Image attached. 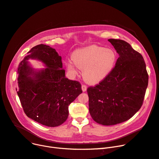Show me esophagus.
<instances>
[{
  "instance_id": "esophagus-1",
  "label": "esophagus",
  "mask_w": 159,
  "mask_h": 159,
  "mask_svg": "<svg viewBox=\"0 0 159 159\" xmlns=\"http://www.w3.org/2000/svg\"><path fill=\"white\" fill-rule=\"evenodd\" d=\"M87 86L86 85H81V89H82V90H83V92H85L86 90H87Z\"/></svg>"
}]
</instances>
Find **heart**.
Segmentation results:
<instances>
[{
    "label": "heart",
    "instance_id": "heart-1",
    "mask_svg": "<svg viewBox=\"0 0 159 159\" xmlns=\"http://www.w3.org/2000/svg\"><path fill=\"white\" fill-rule=\"evenodd\" d=\"M72 60L66 63L67 70L72 75H76L78 69L83 70V77L90 84L103 81L114 69L116 55L109 48L91 45L75 50Z\"/></svg>",
    "mask_w": 159,
    "mask_h": 159
}]
</instances>
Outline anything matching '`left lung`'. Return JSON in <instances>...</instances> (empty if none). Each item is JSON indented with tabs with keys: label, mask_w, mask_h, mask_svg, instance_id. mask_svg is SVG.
Here are the masks:
<instances>
[{
	"label": "left lung",
	"mask_w": 159,
	"mask_h": 159,
	"mask_svg": "<svg viewBox=\"0 0 159 159\" xmlns=\"http://www.w3.org/2000/svg\"><path fill=\"white\" fill-rule=\"evenodd\" d=\"M108 41L119 55L111 72L95 87H90V115L98 124L112 125L130 119L142 107L148 85L142 56L125 41Z\"/></svg>",
	"instance_id": "left-lung-1"
}]
</instances>
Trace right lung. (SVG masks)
<instances>
[{
	"instance_id": "obj_1",
	"label": "right lung",
	"mask_w": 159,
	"mask_h": 159,
	"mask_svg": "<svg viewBox=\"0 0 159 159\" xmlns=\"http://www.w3.org/2000/svg\"><path fill=\"white\" fill-rule=\"evenodd\" d=\"M19 63L16 89L22 107L28 117L48 127L61 125L69 116V106L82 93L77 81L65 77L61 56L54 48L39 44L28 52ZM37 59L46 68L33 69L27 60Z\"/></svg>"
}]
</instances>
